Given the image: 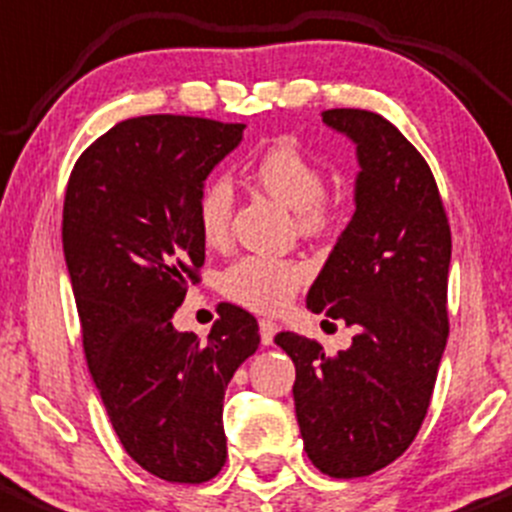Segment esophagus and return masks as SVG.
I'll use <instances>...</instances> for the list:
<instances>
[{
    "mask_svg": "<svg viewBox=\"0 0 512 512\" xmlns=\"http://www.w3.org/2000/svg\"><path fill=\"white\" fill-rule=\"evenodd\" d=\"M258 330H261V342L263 345H271L273 337L278 333V325L273 320H258Z\"/></svg>",
    "mask_w": 512,
    "mask_h": 512,
    "instance_id": "obj_1",
    "label": "esophagus"
}]
</instances>
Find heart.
<instances>
[{
  "mask_svg": "<svg viewBox=\"0 0 512 512\" xmlns=\"http://www.w3.org/2000/svg\"><path fill=\"white\" fill-rule=\"evenodd\" d=\"M254 179L276 202L295 212L303 234H320L335 221L325 199V175L291 140L276 142L254 162ZM234 214V187L229 177H212L197 199V226L207 244H224ZM308 278L305 263L295 258L241 256L221 276V288L236 303L258 313H281Z\"/></svg>",
  "mask_w": 512,
  "mask_h": 512,
  "instance_id": "obj_1",
  "label": "heart"
}]
</instances>
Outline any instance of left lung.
<instances>
[{
    "label": "left lung",
    "mask_w": 512,
    "mask_h": 512,
    "mask_svg": "<svg viewBox=\"0 0 512 512\" xmlns=\"http://www.w3.org/2000/svg\"><path fill=\"white\" fill-rule=\"evenodd\" d=\"M323 123L357 147L355 214L308 291V308L357 335L335 357L295 333L276 345L295 365L305 451L333 478L370 476L419 434L449 337L451 229L419 150L382 115L333 108Z\"/></svg>",
    "instance_id": "left-lung-1"
}]
</instances>
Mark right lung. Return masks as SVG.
<instances>
[{
  "mask_svg": "<svg viewBox=\"0 0 512 512\" xmlns=\"http://www.w3.org/2000/svg\"><path fill=\"white\" fill-rule=\"evenodd\" d=\"M244 128L189 115L123 120L78 157L63 199L88 370L123 449L170 483L221 471L226 384L261 342L254 315L229 303L207 342L172 325L204 263L199 192Z\"/></svg>",
  "mask_w": 512,
  "mask_h": 512,
  "instance_id": "obj_1",
  "label": "right lung"
}]
</instances>
